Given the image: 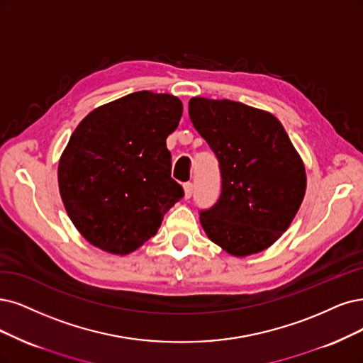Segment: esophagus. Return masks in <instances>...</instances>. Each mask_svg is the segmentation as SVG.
<instances>
[{
    "instance_id": "1",
    "label": "esophagus",
    "mask_w": 363,
    "mask_h": 363,
    "mask_svg": "<svg viewBox=\"0 0 363 363\" xmlns=\"http://www.w3.org/2000/svg\"><path fill=\"white\" fill-rule=\"evenodd\" d=\"M193 194V184H184V199L189 200Z\"/></svg>"
}]
</instances>
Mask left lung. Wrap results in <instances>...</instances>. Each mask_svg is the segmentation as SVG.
<instances>
[{"label":"left lung","mask_w":363,"mask_h":363,"mask_svg":"<svg viewBox=\"0 0 363 363\" xmlns=\"http://www.w3.org/2000/svg\"><path fill=\"white\" fill-rule=\"evenodd\" d=\"M190 119L220 161L218 202L200 212L206 236L233 257L269 248L296 217L306 191L303 160L271 112L193 97Z\"/></svg>","instance_id":"obj_1"}]
</instances>
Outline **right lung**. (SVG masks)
<instances>
[{"mask_svg":"<svg viewBox=\"0 0 363 363\" xmlns=\"http://www.w3.org/2000/svg\"><path fill=\"white\" fill-rule=\"evenodd\" d=\"M182 103L170 94L139 91L91 111L58 161L67 216L88 242L115 256L140 248L182 197L170 178L166 139Z\"/></svg>","mask_w":363,"mask_h":363,"instance_id":"1","label":"right lung"}]
</instances>
